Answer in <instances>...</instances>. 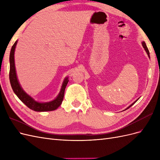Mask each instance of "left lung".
<instances>
[{
  "label": "left lung",
  "instance_id": "8db88e82",
  "mask_svg": "<svg viewBox=\"0 0 160 160\" xmlns=\"http://www.w3.org/2000/svg\"><path fill=\"white\" fill-rule=\"evenodd\" d=\"M142 46H143V47L144 48V49H145V51H146V52H147V54H148V57H149V50H148V47H147V46H146V42H145L144 41H143L142 42ZM138 100H136V101H135V102L134 103H133L132 105H130L129 106V107L126 109H129L130 107H132V106L135 103V102H136V101H137ZM126 109H125V110H126Z\"/></svg>",
  "mask_w": 160,
  "mask_h": 160
}]
</instances>
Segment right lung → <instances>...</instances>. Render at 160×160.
Segmentation results:
<instances>
[{
  "mask_svg": "<svg viewBox=\"0 0 160 160\" xmlns=\"http://www.w3.org/2000/svg\"><path fill=\"white\" fill-rule=\"evenodd\" d=\"M17 44V41L14 43V45L11 48L10 57H9V61H10L9 79H10L11 85L14 93L17 95L19 99L23 103H25L28 108H30L33 111H40L41 112V111H49L57 109L61 105L62 99H63L65 89L69 82L68 77H66L63 81L59 93L54 100L46 103H41L35 101L22 89L20 83H18L16 73L15 65H14V51H15Z\"/></svg>",
  "mask_w": 160,
  "mask_h": 160,
  "instance_id": "add662e5",
  "label": "right lung"
}]
</instances>
